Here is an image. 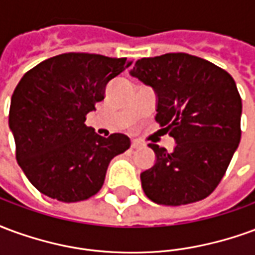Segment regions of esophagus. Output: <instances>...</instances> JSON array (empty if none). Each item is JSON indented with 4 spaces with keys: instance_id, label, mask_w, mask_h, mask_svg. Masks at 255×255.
<instances>
[{
    "instance_id": "esophagus-1",
    "label": "esophagus",
    "mask_w": 255,
    "mask_h": 255,
    "mask_svg": "<svg viewBox=\"0 0 255 255\" xmlns=\"http://www.w3.org/2000/svg\"><path fill=\"white\" fill-rule=\"evenodd\" d=\"M143 146V143L140 142V140H138V139H133L132 142H131V147L132 149H139V147H142Z\"/></svg>"
}]
</instances>
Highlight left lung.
Instances as JSON below:
<instances>
[{"instance_id": "left-lung-1", "label": "left lung", "mask_w": 255, "mask_h": 255, "mask_svg": "<svg viewBox=\"0 0 255 255\" xmlns=\"http://www.w3.org/2000/svg\"><path fill=\"white\" fill-rule=\"evenodd\" d=\"M131 75L158 97L155 122L176 140L173 151L149 143L157 160L140 173L153 202L180 206L219 186L241 142L242 98L230 73L187 53L140 58Z\"/></svg>"}]
</instances>
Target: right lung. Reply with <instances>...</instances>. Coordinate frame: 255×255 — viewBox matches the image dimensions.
I'll use <instances>...</instances> for the list:
<instances>
[{
    "mask_svg": "<svg viewBox=\"0 0 255 255\" xmlns=\"http://www.w3.org/2000/svg\"><path fill=\"white\" fill-rule=\"evenodd\" d=\"M132 64L94 53H64L24 73L16 86L9 127L16 160L31 184L61 202L100 191L113 157L131 146L124 133L100 136L86 116L105 98L106 84Z\"/></svg>",
    "mask_w": 255,
    "mask_h": 255,
    "instance_id": "1",
    "label": "right lung"
}]
</instances>
